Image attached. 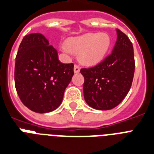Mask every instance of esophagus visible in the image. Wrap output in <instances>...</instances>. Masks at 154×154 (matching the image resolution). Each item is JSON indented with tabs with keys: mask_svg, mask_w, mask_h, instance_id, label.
<instances>
[{
	"mask_svg": "<svg viewBox=\"0 0 154 154\" xmlns=\"http://www.w3.org/2000/svg\"><path fill=\"white\" fill-rule=\"evenodd\" d=\"M80 69H81V68H80V66H78V65H75L74 66V68H73V70H74V73H79L80 72Z\"/></svg>",
	"mask_w": 154,
	"mask_h": 154,
	"instance_id": "34e87169",
	"label": "esophagus"
}]
</instances>
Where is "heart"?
Here are the masks:
<instances>
[{"label": "heart", "instance_id": "heart-1", "mask_svg": "<svg viewBox=\"0 0 154 154\" xmlns=\"http://www.w3.org/2000/svg\"><path fill=\"white\" fill-rule=\"evenodd\" d=\"M111 46V37L107 33H87L67 40L64 50L78 53L79 59L86 65L101 62Z\"/></svg>", "mask_w": 154, "mask_h": 154}]
</instances>
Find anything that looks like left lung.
Wrapping results in <instances>:
<instances>
[{"mask_svg": "<svg viewBox=\"0 0 154 154\" xmlns=\"http://www.w3.org/2000/svg\"><path fill=\"white\" fill-rule=\"evenodd\" d=\"M117 40L112 53L96 66L82 68L85 77L84 97L90 107L110 110L127 96L133 81L134 56L129 38L117 29Z\"/></svg>", "mask_w": 154, "mask_h": 154, "instance_id": "8db88e82", "label": "left lung"}]
</instances>
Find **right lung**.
I'll return each mask as SVG.
<instances>
[{"label":"right lung","instance_id":"right-lung-1","mask_svg":"<svg viewBox=\"0 0 154 154\" xmlns=\"http://www.w3.org/2000/svg\"><path fill=\"white\" fill-rule=\"evenodd\" d=\"M73 66L60 62L57 51L42 34L25 35L17 51L14 73L22 103L37 113L55 110L74 74Z\"/></svg>","mask_w":154,"mask_h":154}]
</instances>
